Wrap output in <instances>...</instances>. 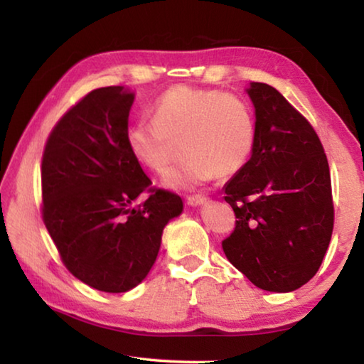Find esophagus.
<instances>
[{"instance_id": "1", "label": "esophagus", "mask_w": 364, "mask_h": 364, "mask_svg": "<svg viewBox=\"0 0 364 364\" xmlns=\"http://www.w3.org/2000/svg\"><path fill=\"white\" fill-rule=\"evenodd\" d=\"M207 197H204V196H193V197H189L188 199V204L191 205V207H199V205H204V204H207Z\"/></svg>"}]
</instances>
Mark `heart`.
<instances>
[{"instance_id":"b5f03b06","label":"heart","mask_w":364,"mask_h":364,"mask_svg":"<svg viewBox=\"0 0 364 364\" xmlns=\"http://www.w3.org/2000/svg\"><path fill=\"white\" fill-rule=\"evenodd\" d=\"M183 136L186 162L164 178L162 184L191 191L204 186L217 173L232 175L247 164L257 136L254 110L241 96L175 86L154 104V119L133 123L127 143L141 165L164 175L173 164L171 141Z\"/></svg>"}]
</instances>
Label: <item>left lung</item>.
I'll use <instances>...</instances> for the list:
<instances>
[{"label":"left lung","instance_id":"obj_1","mask_svg":"<svg viewBox=\"0 0 364 364\" xmlns=\"http://www.w3.org/2000/svg\"><path fill=\"white\" fill-rule=\"evenodd\" d=\"M247 95L255 107V146L223 188L237 220L221 245L252 284L292 292L316 274L329 247V164L316 132L278 90L252 82Z\"/></svg>","mask_w":364,"mask_h":364}]
</instances>
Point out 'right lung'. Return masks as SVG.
I'll list each match as a JSON object with an SVG mask.
<instances>
[{"mask_svg":"<svg viewBox=\"0 0 364 364\" xmlns=\"http://www.w3.org/2000/svg\"><path fill=\"white\" fill-rule=\"evenodd\" d=\"M134 93L106 86L58 122L41 162L43 221L67 269L102 292L132 291L149 273L183 200L152 189L127 143ZM151 196L138 208L137 197Z\"/></svg>","mask_w":364,"mask_h":364,"instance_id":"obj_1","label":"right lung"}]
</instances>
